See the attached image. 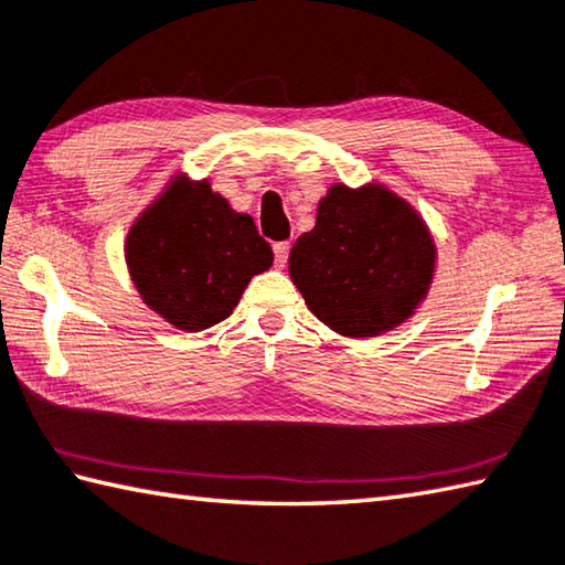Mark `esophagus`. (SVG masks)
Returning <instances> with one entry per match:
<instances>
[{"label":"esophagus","instance_id":"1","mask_svg":"<svg viewBox=\"0 0 565 565\" xmlns=\"http://www.w3.org/2000/svg\"><path fill=\"white\" fill-rule=\"evenodd\" d=\"M273 253H275V265H278V268H282V265L287 263V255H290V243H287V241L275 243Z\"/></svg>","mask_w":565,"mask_h":565}]
</instances>
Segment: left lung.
<instances>
[{"mask_svg":"<svg viewBox=\"0 0 565 565\" xmlns=\"http://www.w3.org/2000/svg\"><path fill=\"white\" fill-rule=\"evenodd\" d=\"M435 243L423 218L383 186L334 184L290 253L310 310L344 337L388 332L428 292Z\"/></svg>","mask_w":565,"mask_h":565,"instance_id":"obj_1","label":"left lung"}]
</instances>
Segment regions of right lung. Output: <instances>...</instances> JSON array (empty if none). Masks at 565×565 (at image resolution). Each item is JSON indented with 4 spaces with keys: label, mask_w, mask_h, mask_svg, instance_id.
Returning a JSON list of instances; mask_svg holds the SVG:
<instances>
[{
    "label": "right lung",
    "mask_w": 565,
    "mask_h": 565,
    "mask_svg": "<svg viewBox=\"0 0 565 565\" xmlns=\"http://www.w3.org/2000/svg\"><path fill=\"white\" fill-rule=\"evenodd\" d=\"M127 265L142 300L186 332L223 322L273 248L248 214H236L209 182H177L137 218Z\"/></svg>",
    "instance_id": "add662e5"
}]
</instances>
